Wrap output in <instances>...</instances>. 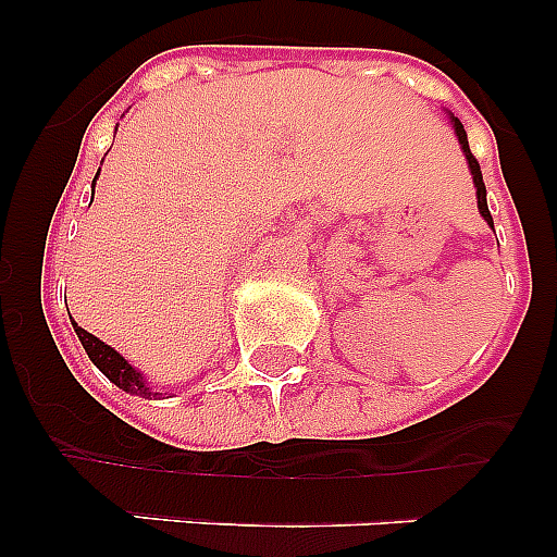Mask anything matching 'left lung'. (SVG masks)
Listing matches in <instances>:
<instances>
[{"instance_id":"8db88e82","label":"left lung","mask_w":557,"mask_h":557,"mask_svg":"<svg viewBox=\"0 0 557 557\" xmlns=\"http://www.w3.org/2000/svg\"><path fill=\"white\" fill-rule=\"evenodd\" d=\"M451 125H455V133H457V141H460L462 152H466V161H469V170L471 175H474V186H476V206H480V214L485 220H488V225L494 228V218H491L488 211V200H485V184H482V170H480V161L471 156L469 150V136H466V131H462V122L457 120V116H451Z\"/></svg>"}]
</instances>
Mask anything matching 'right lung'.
I'll return each mask as SVG.
<instances>
[{
	"label": "right lung",
	"instance_id": "add662e5",
	"mask_svg": "<svg viewBox=\"0 0 557 557\" xmlns=\"http://www.w3.org/2000/svg\"><path fill=\"white\" fill-rule=\"evenodd\" d=\"M72 326H75V332H77V337H81L83 348H86L88 359H91V362H95V366L100 368V371L106 373V376L111 379L113 385L120 387V391L136 393V396H145V398L159 396V393H152V387H147L145 376H141L136 368L127 366V359L122 357L120 351H113L111 346H106V343H102V339H97L95 334H88L86 329L77 326L75 321H72Z\"/></svg>",
	"mask_w": 557,
	"mask_h": 557
}]
</instances>
